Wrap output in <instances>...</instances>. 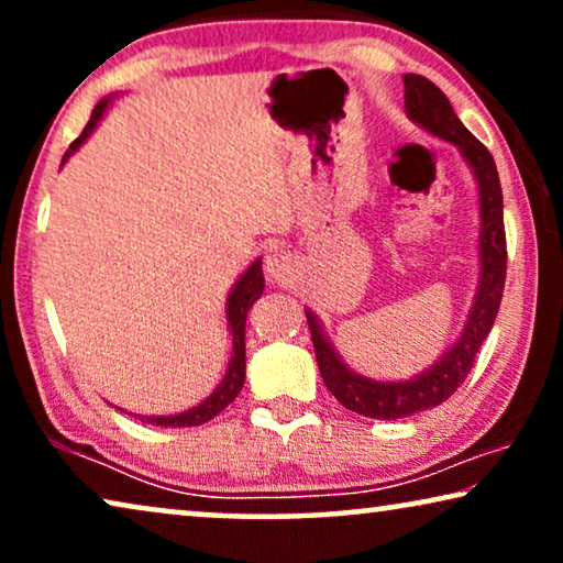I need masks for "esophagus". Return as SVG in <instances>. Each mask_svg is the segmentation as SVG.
<instances>
[{"label":"esophagus","mask_w":563,"mask_h":563,"mask_svg":"<svg viewBox=\"0 0 563 563\" xmlns=\"http://www.w3.org/2000/svg\"><path fill=\"white\" fill-rule=\"evenodd\" d=\"M264 272L268 276V282L274 284H284L291 276V272H295V264H291V258L287 256V253L274 249L266 253V261H264Z\"/></svg>","instance_id":"1"}]
</instances>
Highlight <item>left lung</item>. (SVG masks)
I'll return each mask as SVG.
<instances>
[{
	"mask_svg": "<svg viewBox=\"0 0 563 563\" xmlns=\"http://www.w3.org/2000/svg\"><path fill=\"white\" fill-rule=\"evenodd\" d=\"M405 112L415 125L426 130L433 137L453 143L472 168L476 191H479V282L472 299V310L464 322V330L438 356L428 368L410 379L382 382L364 376L345 364L335 345L325 335V328L310 307H305L307 322H310L314 358L322 382L345 410L364 415L372 420H399L410 418L415 412L430 410L441 405L464 384L466 374L472 372L474 356L479 353L484 338L495 325L499 302L505 289V222H503V187H499L497 166L492 153L476 141L456 118L449 97L428 81L426 76L405 74Z\"/></svg>",
	"mask_w": 563,
	"mask_h": 563,
	"instance_id": "8db88e82",
	"label": "left lung"
}]
</instances>
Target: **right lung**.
<instances>
[{"label": "right lung", "mask_w": 563, "mask_h": 563, "mask_svg": "<svg viewBox=\"0 0 563 563\" xmlns=\"http://www.w3.org/2000/svg\"><path fill=\"white\" fill-rule=\"evenodd\" d=\"M114 97L118 95H107L104 99H99L95 112H91V118L87 122V128H84V133L76 137V141L71 143V148L64 153V164L68 161V156H74V153L89 141V135L95 133L99 120H102L104 112L110 110ZM264 287H266L264 268H261V258H256L241 276H238V282L228 291L225 320H228L230 338H233V351H230L225 376H222L212 395L184 412L135 415V418L151 422V426H161V428H191V426H202V422L212 420L214 415H220L230 402H233V399L238 397V391L243 389V382H245V318H249V310L253 307V302L264 295Z\"/></svg>", "instance_id": "obj_1"}]
</instances>
